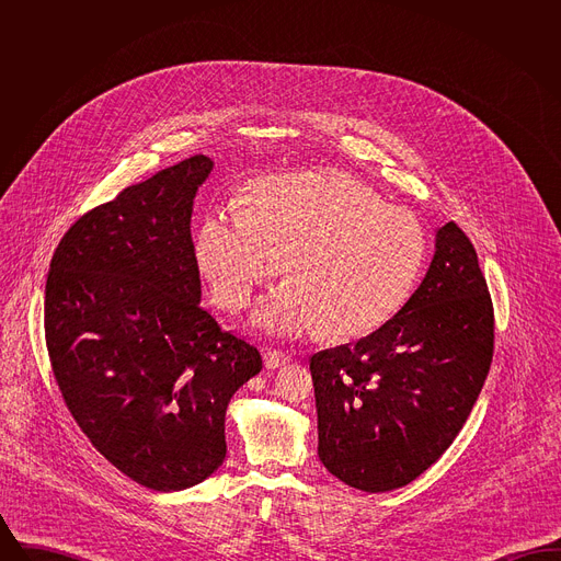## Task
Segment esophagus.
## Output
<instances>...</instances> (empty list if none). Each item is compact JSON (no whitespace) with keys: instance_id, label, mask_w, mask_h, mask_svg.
Wrapping results in <instances>:
<instances>
[{"instance_id":"obj_1","label":"esophagus","mask_w":561,"mask_h":561,"mask_svg":"<svg viewBox=\"0 0 561 561\" xmlns=\"http://www.w3.org/2000/svg\"><path fill=\"white\" fill-rule=\"evenodd\" d=\"M286 364H290V355L288 353L277 351V348H268L267 353H265V366H267L268 370L282 368Z\"/></svg>"}]
</instances>
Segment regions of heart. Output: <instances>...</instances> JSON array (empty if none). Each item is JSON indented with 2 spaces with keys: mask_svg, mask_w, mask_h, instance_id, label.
Instances as JSON below:
<instances>
[{
  "mask_svg": "<svg viewBox=\"0 0 561 561\" xmlns=\"http://www.w3.org/2000/svg\"><path fill=\"white\" fill-rule=\"evenodd\" d=\"M195 259L227 311L243 309L286 259L290 279L261 302L259 328L357 339L405 305L425 263V231L353 176L302 172L256 188L250 213L210 216Z\"/></svg>",
  "mask_w": 561,
  "mask_h": 561,
  "instance_id": "b5f03b06",
  "label": "heart"
}]
</instances>
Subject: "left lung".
I'll use <instances>...</instances> for the list:
<instances>
[{
  "label": "left lung",
  "mask_w": 561,
  "mask_h": 561,
  "mask_svg": "<svg viewBox=\"0 0 561 561\" xmlns=\"http://www.w3.org/2000/svg\"><path fill=\"white\" fill-rule=\"evenodd\" d=\"M492 353L494 309L478 252L446 222L400 311L355 345L311 357L323 467L364 492L416 480L471 414Z\"/></svg>",
  "instance_id": "1"
}]
</instances>
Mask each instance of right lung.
<instances>
[{
	"mask_svg": "<svg viewBox=\"0 0 561 561\" xmlns=\"http://www.w3.org/2000/svg\"><path fill=\"white\" fill-rule=\"evenodd\" d=\"M193 156L83 214L54 250L44 325L54 378L92 446L130 480L185 490L227 454L225 412L259 348L199 307Z\"/></svg>",
	"mask_w": 561,
	"mask_h": 561,
	"instance_id": "1",
	"label": "right lung"
}]
</instances>
